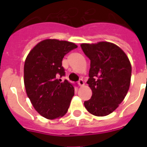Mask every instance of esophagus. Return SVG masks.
I'll return each instance as SVG.
<instances>
[{
	"label": "esophagus",
	"instance_id": "34e87169",
	"mask_svg": "<svg viewBox=\"0 0 147 147\" xmlns=\"http://www.w3.org/2000/svg\"><path fill=\"white\" fill-rule=\"evenodd\" d=\"M78 85H79V86L80 87H82L85 85V82L83 81V80H79V82H78Z\"/></svg>",
	"mask_w": 147,
	"mask_h": 147
}]
</instances>
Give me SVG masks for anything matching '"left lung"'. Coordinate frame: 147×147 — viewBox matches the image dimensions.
Listing matches in <instances>:
<instances>
[{
  "mask_svg": "<svg viewBox=\"0 0 147 147\" xmlns=\"http://www.w3.org/2000/svg\"><path fill=\"white\" fill-rule=\"evenodd\" d=\"M90 60L88 83L91 98L84 102L90 113L105 116L113 113L125 98L130 85L132 67L125 53L108 42L81 44Z\"/></svg>",
  "mask_w": 147,
  "mask_h": 147,
  "instance_id": "1",
  "label": "left lung"
}]
</instances>
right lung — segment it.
Listing matches in <instances>:
<instances>
[{
    "instance_id": "obj_1",
    "label": "right lung",
    "mask_w": 147,
    "mask_h": 147,
    "mask_svg": "<svg viewBox=\"0 0 147 147\" xmlns=\"http://www.w3.org/2000/svg\"><path fill=\"white\" fill-rule=\"evenodd\" d=\"M77 45L55 39L44 40L31 50L24 64L27 96L38 113L48 119L62 117L74 95V85L65 76L62 61Z\"/></svg>"
}]
</instances>
